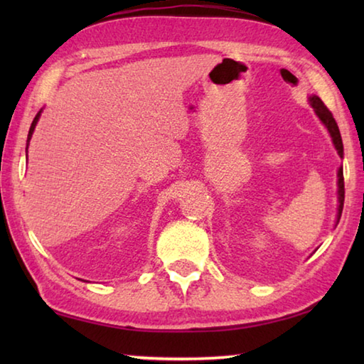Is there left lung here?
I'll return each instance as SVG.
<instances>
[{
  "instance_id": "obj_1",
  "label": "left lung",
  "mask_w": 364,
  "mask_h": 364,
  "mask_svg": "<svg viewBox=\"0 0 364 364\" xmlns=\"http://www.w3.org/2000/svg\"><path fill=\"white\" fill-rule=\"evenodd\" d=\"M310 104L311 107L315 109V112L318 115V119L323 122V125L328 128V132L332 138V143H334V147L337 149V154L341 157H343V144H342V136H341V132H338V127L334 120V117H332L331 110L324 106V102L319 100L318 96H310ZM337 196H338V207H337V223L338 220H341V215H342V208H343V199H345V188H343V170L342 167L338 168L337 171Z\"/></svg>"
}]
</instances>
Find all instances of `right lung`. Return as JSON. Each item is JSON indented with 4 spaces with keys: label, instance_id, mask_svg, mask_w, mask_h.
<instances>
[{
    "label": "right lung",
    "instance_id": "add662e5",
    "mask_svg": "<svg viewBox=\"0 0 364 364\" xmlns=\"http://www.w3.org/2000/svg\"><path fill=\"white\" fill-rule=\"evenodd\" d=\"M40 115H41V110L38 114L35 115V119H33V122H32V127H30V130H28V138H27V147H28V141H30V138H32V134H33V130H35V127H36V122H38V119H40Z\"/></svg>",
    "mask_w": 364,
    "mask_h": 364
}]
</instances>
